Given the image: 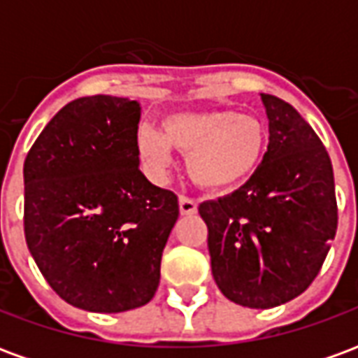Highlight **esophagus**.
<instances>
[{"label":"esophagus","instance_id":"34e87169","mask_svg":"<svg viewBox=\"0 0 358 358\" xmlns=\"http://www.w3.org/2000/svg\"><path fill=\"white\" fill-rule=\"evenodd\" d=\"M180 213L182 215H195L197 213V201L192 199V197H187V195H180Z\"/></svg>","mask_w":358,"mask_h":358}]
</instances>
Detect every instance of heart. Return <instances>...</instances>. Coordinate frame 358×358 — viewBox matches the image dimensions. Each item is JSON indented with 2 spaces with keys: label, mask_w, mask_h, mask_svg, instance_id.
<instances>
[{
  "label": "heart",
  "mask_w": 358,
  "mask_h": 358,
  "mask_svg": "<svg viewBox=\"0 0 358 358\" xmlns=\"http://www.w3.org/2000/svg\"><path fill=\"white\" fill-rule=\"evenodd\" d=\"M268 132L261 118L232 109L172 113L161 120V132L141 128L138 153L157 174L171 164V149L187 155L189 178L203 189L224 192L249 180L266 151Z\"/></svg>",
  "instance_id": "1"
}]
</instances>
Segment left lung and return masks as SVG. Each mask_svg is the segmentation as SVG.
I'll use <instances>...</instances> for the list:
<instances>
[{
    "label": "left lung",
    "mask_w": 358,
    "mask_h": 358,
    "mask_svg": "<svg viewBox=\"0 0 358 358\" xmlns=\"http://www.w3.org/2000/svg\"><path fill=\"white\" fill-rule=\"evenodd\" d=\"M268 149L232 195L199 205L209 228L213 276L226 297L249 308L295 299L313 284L338 230L328 151L305 118L261 94Z\"/></svg>",
    "instance_id": "1"
}]
</instances>
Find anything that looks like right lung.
Instances as JSON below:
<instances>
[{
	"label": "right lung",
	"instance_id": "right-lung-1",
	"mask_svg": "<svg viewBox=\"0 0 358 358\" xmlns=\"http://www.w3.org/2000/svg\"><path fill=\"white\" fill-rule=\"evenodd\" d=\"M140 105L90 95L66 103L24 159V238L61 299L92 313L155 295L178 197L138 159Z\"/></svg>",
	"mask_w": 358,
	"mask_h": 358
}]
</instances>
